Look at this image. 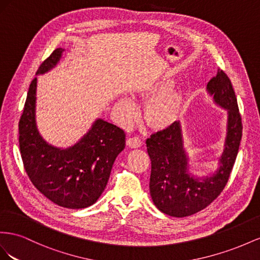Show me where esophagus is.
Returning <instances> with one entry per match:
<instances>
[{"mask_svg": "<svg viewBox=\"0 0 260 260\" xmlns=\"http://www.w3.org/2000/svg\"><path fill=\"white\" fill-rule=\"evenodd\" d=\"M127 145L132 148H138L143 145V140L139 136H134L127 139Z\"/></svg>", "mask_w": 260, "mask_h": 260, "instance_id": "34e87169", "label": "esophagus"}]
</instances>
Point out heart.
Returning a JSON list of instances; mask_svg holds the SVG:
<instances>
[{"label":"heart","instance_id":"obj_1","mask_svg":"<svg viewBox=\"0 0 260 260\" xmlns=\"http://www.w3.org/2000/svg\"><path fill=\"white\" fill-rule=\"evenodd\" d=\"M169 86H171V81L162 80L148 88L144 92L147 97H155L146 109V120L153 127H166L172 124L180 117L184 107V93L180 89L172 88L164 91ZM135 102L129 98L123 97L117 103V111L120 115L126 121L136 113Z\"/></svg>","mask_w":260,"mask_h":260}]
</instances>
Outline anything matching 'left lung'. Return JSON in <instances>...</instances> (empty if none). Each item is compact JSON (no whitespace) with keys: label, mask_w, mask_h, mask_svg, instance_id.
<instances>
[{"label":"left lung","mask_w":260,"mask_h":260,"mask_svg":"<svg viewBox=\"0 0 260 260\" xmlns=\"http://www.w3.org/2000/svg\"><path fill=\"white\" fill-rule=\"evenodd\" d=\"M207 89L219 106L228 110V134L220 168L212 176L195 179L187 171L188 158L182 145L179 122L147 138V151L151 161L150 195L163 213L183 218L206 208L224 189L232 172L242 138V117L231 80L218 69Z\"/></svg>","instance_id":"1"}]
</instances>
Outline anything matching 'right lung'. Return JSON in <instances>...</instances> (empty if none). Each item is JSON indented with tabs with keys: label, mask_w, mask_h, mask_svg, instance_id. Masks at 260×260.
<instances>
[{
	"label": "right lung",
	"mask_w": 260,
	"mask_h": 260,
	"mask_svg": "<svg viewBox=\"0 0 260 260\" xmlns=\"http://www.w3.org/2000/svg\"><path fill=\"white\" fill-rule=\"evenodd\" d=\"M62 48L55 49L37 71L54 68ZM37 77L29 86L18 123L19 148L29 180L51 202L69 209L93 205L105 190L117 154L125 148V133L117 126L97 120L80 142L68 149L47 144L35 121Z\"/></svg>",
	"instance_id": "obj_1"
}]
</instances>
